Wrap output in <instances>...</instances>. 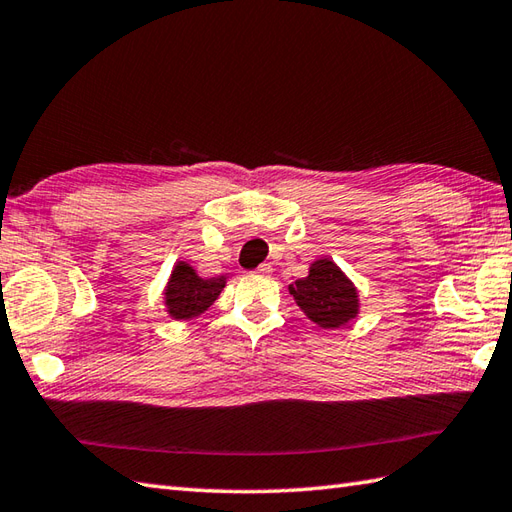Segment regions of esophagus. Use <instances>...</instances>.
<instances>
[{"label": "esophagus", "mask_w": 512, "mask_h": 512, "mask_svg": "<svg viewBox=\"0 0 512 512\" xmlns=\"http://www.w3.org/2000/svg\"><path fill=\"white\" fill-rule=\"evenodd\" d=\"M272 272V266L270 264H261L259 268H257V275H264V277H268Z\"/></svg>", "instance_id": "obj_1"}]
</instances>
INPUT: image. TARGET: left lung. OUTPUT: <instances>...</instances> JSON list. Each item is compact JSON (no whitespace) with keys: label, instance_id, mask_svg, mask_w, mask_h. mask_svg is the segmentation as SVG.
Masks as SVG:
<instances>
[{"label":"left lung","instance_id":"left-lung-1","mask_svg":"<svg viewBox=\"0 0 512 512\" xmlns=\"http://www.w3.org/2000/svg\"><path fill=\"white\" fill-rule=\"evenodd\" d=\"M290 294L305 316L323 329H338L358 316V290L331 259H318L310 275L294 281Z\"/></svg>","mask_w":512,"mask_h":512}]
</instances>
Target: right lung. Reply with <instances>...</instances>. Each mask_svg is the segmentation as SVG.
<instances>
[{"mask_svg": "<svg viewBox=\"0 0 512 512\" xmlns=\"http://www.w3.org/2000/svg\"><path fill=\"white\" fill-rule=\"evenodd\" d=\"M224 283H227V277L202 279L192 266L178 261L172 270L168 288H165L168 314L176 320H189L202 314L218 299Z\"/></svg>", "mask_w": 512, "mask_h": 512, "instance_id": "add662e5", "label": "right lung"}]
</instances>
